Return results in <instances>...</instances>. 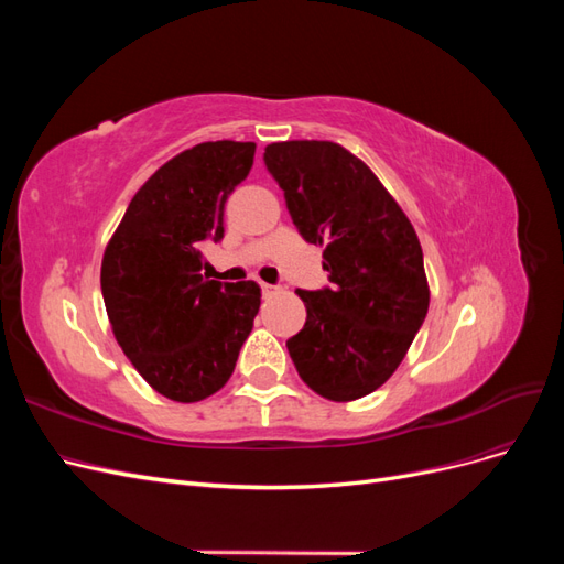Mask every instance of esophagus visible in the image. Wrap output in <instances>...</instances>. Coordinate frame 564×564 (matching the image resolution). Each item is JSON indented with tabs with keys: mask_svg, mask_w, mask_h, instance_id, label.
I'll use <instances>...</instances> for the list:
<instances>
[{
	"mask_svg": "<svg viewBox=\"0 0 564 564\" xmlns=\"http://www.w3.org/2000/svg\"><path fill=\"white\" fill-rule=\"evenodd\" d=\"M261 289H263V294H265V296H270V294H275V292H278V286H272V284H265V282L261 284Z\"/></svg>",
	"mask_w": 564,
	"mask_h": 564,
	"instance_id": "obj_1",
	"label": "esophagus"
}]
</instances>
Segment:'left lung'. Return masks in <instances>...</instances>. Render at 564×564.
<instances>
[{
	"instance_id": "obj_1",
	"label": "left lung",
	"mask_w": 564,
	"mask_h": 564,
	"mask_svg": "<svg viewBox=\"0 0 564 564\" xmlns=\"http://www.w3.org/2000/svg\"><path fill=\"white\" fill-rule=\"evenodd\" d=\"M263 160L303 240L324 249L322 268L332 282L296 292L308 317L286 340L289 355L324 400H360L395 373L429 313L416 230L377 174L344 145L270 143Z\"/></svg>"
}]
</instances>
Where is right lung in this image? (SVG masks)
Listing matches in <instances>:
<instances>
[{
  "label": "right lung",
  "mask_w": 564,
  "mask_h": 564,
  "mask_svg": "<svg viewBox=\"0 0 564 564\" xmlns=\"http://www.w3.org/2000/svg\"><path fill=\"white\" fill-rule=\"evenodd\" d=\"M256 143L207 141L164 162L133 195L100 263L119 348L152 390L199 402L232 377L261 308L256 282L202 275L204 240L224 237V207Z\"/></svg>",
  "instance_id": "obj_1"
}]
</instances>
